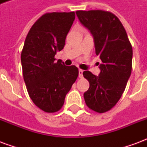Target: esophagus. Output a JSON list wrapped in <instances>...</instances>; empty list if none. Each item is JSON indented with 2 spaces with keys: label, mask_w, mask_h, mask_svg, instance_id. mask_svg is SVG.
Here are the masks:
<instances>
[{
  "label": "esophagus",
  "mask_w": 147,
  "mask_h": 147,
  "mask_svg": "<svg viewBox=\"0 0 147 147\" xmlns=\"http://www.w3.org/2000/svg\"><path fill=\"white\" fill-rule=\"evenodd\" d=\"M83 71L82 69H80L79 70V77L80 78H83Z\"/></svg>",
  "instance_id": "1"
}]
</instances>
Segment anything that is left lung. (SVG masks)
Wrapping results in <instances>:
<instances>
[{"label":"left lung","instance_id":"obj_1","mask_svg":"<svg viewBox=\"0 0 147 147\" xmlns=\"http://www.w3.org/2000/svg\"><path fill=\"white\" fill-rule=\"evenodd\" d=\"M76 13L92 34L95 53L102 62L98 76L83 71L90 83L83 97L90 109L102 113L117 104L125 90L131 73L132 47L121 22L113 13L102 10H80Z\"/></svg>","mask_w":147,"mask_h":147}]
</instances>
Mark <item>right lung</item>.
Wrapping results in <instances>:
<instances>
[{
    "label": "right lung",
    "instance_id": "1",
    "mask_svg": "<svg viewBox=\"0 0 147 147\" xmlns=\"http://www.w3.org/2000/svg\"><path fill=\"white\" fill-rule=\"evenodd\" d=\"M75 18L74 11L45 13L25 39L21 53L24 82L31 100L46 113L61 109L79 75L75 65L65 66L54 57L64 48Z\"/></svg>",
    "mask_w": 147,
    "mask_h": 147
}]
</instances>
